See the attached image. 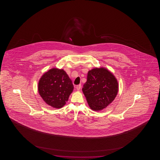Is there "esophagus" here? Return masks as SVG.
I'll list each match as a JSON object with an SVG mask.
<instances>
[{
  "instance_id": "34e87169",
  "label": "esophagus",
  "mask_w": 160,
  "mask_h": 160,
  "mask_svg": "<svg viewBox=\"0 0 160 160\" xmlns=\"http://www.w3.org/2000/svg\"><path fill=\"white\" fill-rule=\"evenodd\" d=\"M76 88H77V90H78V91H79V90L81 89V85H77V87H76Z\"/></svg>"
}]
</instances>
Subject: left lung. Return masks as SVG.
Segmentation results:
<instances>
[{"label": "left lung", "instance_id": "left-lung-1", "mask_svg": "<svg viewBox=\"0 0 160 160\" xmlns=\"http://www.w3.org/2000/svg\"><path fill=\"white\" fill-rule=\"evenodd\" d=\"M118 85L115 77L106 68L88 71L82 91L90 108L94 111L104 109L115 98Z\"/></svg>", "mask_w": 160, "mask_h": 160}]
</instances>
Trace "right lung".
Masks as SVG:
<instances>
[{
  "mask_svg": "<svg viewBox=\"0 0 160 160\" xmlns=\"http://www.w3.org/2000/svg\"><path fill=\"white\" fill-rule=\"evenodd\" d=\"M74 89L72 81L63 69L52 68L43 74L38 83V91L46 104L55 108L66 104Z\"/></svg>",
  "mask_w": 160,
  "mask_h": 160,
  "instance_id": "obj_1",
  "label": "right lung"
}]
</instances>
